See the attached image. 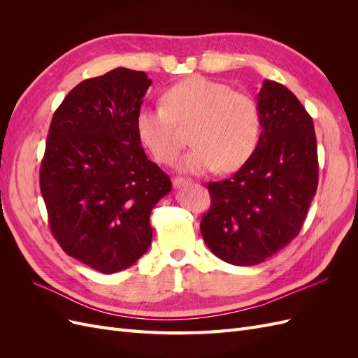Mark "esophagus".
I'll return each mask as SVG.
<instances>
[{
  "label": "esophagus",
  "instance_id": "esophagus-1",
  "mask_svg": "<svg viewBox=\"0 0 358 358\" xmlns=\"http://www.w3.org/2000/svg\"><path fill=\"white\" fill-rule=\"evenodd\" d=\"M188 183H191V179H185V178H175V179H173V187H175L176 189L188 185Z\"/></svg>",
  "mask_w": 358,
  "mask_h": 358
}]
</instances>
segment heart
Returning <instances> with one entry per match:
<instances>
[{"instance_id":"obj_1","label":"heart","mask_w":358,"mask_h":358,"mask_svg":"<svg viewBox=\"0 0 358 358\" xmlns=\"http://www.w3.org/2000/svg\"><path fill=\"white\" fill-rule=\"evenodd\" d=\"M164 106H143L136 115L138 140L161 164H170L179 150L176 122L192 121V148L176 161L189 175L222 169L233 171L252 157L259 137V110L243 92L221 82L191 76L162 95Z\"/></svg>"}]
</instances>
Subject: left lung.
Listing matches in <instances>:
<instances>
[{
	"mask_svg": "<svg viewBox=\"0 0 358 358\" xmlns=\"http://www.w3.org/2000/svg\"><path fill=\"white\" fill-rule=\"evenodd\" d=\"M257 148L230 179L209 183L203 239L222 262L255 266L299 234L318 185L313 121L284 85L264 80L257 95Z\"/></svg>",
	"mask_w": 358,
	"mask_h": 358,
	"instance_id": "left-lung-1",
	"label": "left lung"
}]
</instances>
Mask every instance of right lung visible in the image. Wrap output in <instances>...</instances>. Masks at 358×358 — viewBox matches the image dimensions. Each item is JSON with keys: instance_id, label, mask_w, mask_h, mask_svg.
<instances>
[{"instance_id": "obj_1", "label": "right lung", "mask_w": 358, "mask_h": 358, "mask_svg": "<svg viewBox=\"0 0 358 358\" xmlns=\"http://www.w3.org/2000/svg\"><path fill=\"white\" fill-rule=\"evenodd\" d=\"M150 83L146 73L124 67L80 82L53 115L46 140L40 189L52 234L70 257L107 275L148 251L150 212L171 191L136 129Z\"/></svg>"}]
</instances>
